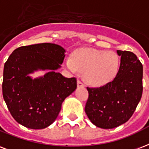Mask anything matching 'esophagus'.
Here are the masks:
<instances>
[{
	"label": "esophagus",
	"mask_w": 149,
	"mask_h": 149,
	"mask_svg": "<svg viewBox=\"0 0 149 149\" xmlns=\"http://www.w3.org/2000/svg\"><path fill=\"white\" fill-rule=\"evenodd\" d=\"M77 86H78V87H84V84L80 79H78V80H77Z\"/></svg>",
	"instance_id": "obj_1"
}]
</instances>
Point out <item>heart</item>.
Segmentation results:
<instances>
[{"label": "heart", "instance_id": "obj_1", "mask_svg": "<svg viewBox=\"0 0 149 149\" xmlns=\"http://www.w3.org/2000/svg\"><path fill=\"white\" fill-rule=\"evenodd\" d=\"M65 65L70 72L84 73L89 84L99 87L114 79L120 67V58L115 52L95 49L76 52L72 58H67Z\"/></svg>", "mask_w": 149, "mask_h": 149}]
</instances>
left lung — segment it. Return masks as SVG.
Listing matches in <instances>:
<instances>
[{"mask_svg":"<svg viewBox=\"0 0 149 149\" xmlns=\"http://www.w3.org/2000/svg\"><path fill=\"white\" fill-rule=\"evenodd\" d=\"M120 65L114 79L97 88L87 87L85 112L97 127L112 129L127 121L142 95L143 66L133 52L117 51Z\"/></svg>","mask_w":149,"mask_h":149,"instance_id":"1","label":"left lung"}]
</instances>
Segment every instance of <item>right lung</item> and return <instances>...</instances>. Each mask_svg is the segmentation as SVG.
I'll use <instances>...</instances> for the list:
<instances>
[{"label":"right lung","instance_id":"1","mask_svg":"<svg viewBox=\"0 0 149 149\" xmlns=\"http://www.w3.org/2000/svg\"><path fill=\"white\" fill-rule=\"evenodd\" d=\"M65 49L50 43L18 47L4 63L2 92L12 117L30 129L50 126L59 114L62 103L77 88L75 77L54 72L61 67ZM50 69L44 77L32 80L34 70Z\"/></svg>","mask_w":149,"mask_h":149}]
</instances>
